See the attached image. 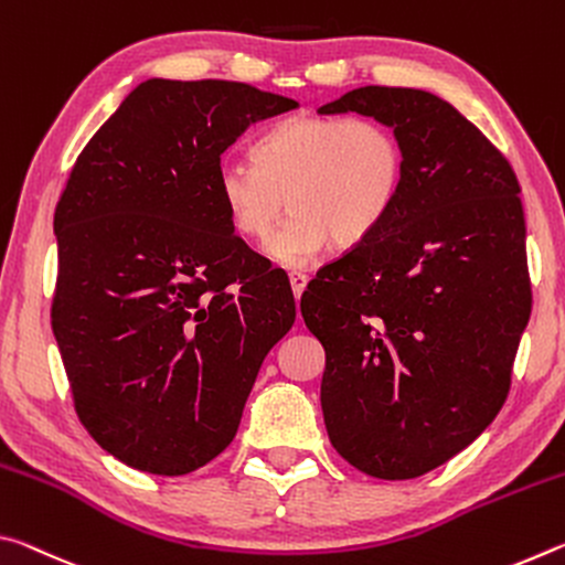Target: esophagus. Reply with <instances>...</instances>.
I'll list each match as a JSON object with an SVG mask.
<instances>
[{
	"label": "esophagus",
	"mask_w": 565,
	"mask_h": 565,
	"mask_svg": "<svg viewBox=\"0 0 565 565\" xmlns=\"http://www.w3.org/2000/svg\"><path fill=\"white\" fill-rule=\"evenodd\" d=\"M289 281H291V291H294V299L299 301L301 294L306 289V284H309V276L301 274V271H291L289 274Z\"/></svg>",
	"instance_id": "esophagus-1"
}]
</instances>
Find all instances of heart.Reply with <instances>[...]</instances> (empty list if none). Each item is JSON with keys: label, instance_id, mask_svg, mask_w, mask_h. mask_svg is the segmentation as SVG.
Listing matches in <instances>:
<instances>
[{"label": "heart", "instance_id": "obj_1", "mask_svg": "<svg viewBox=\"0 0 565 565\" xmlns=\"http://www.w3.org/2000/svg\"><path fill=\"white\" fill-rule=\"evenodd\" d=\"M252 159L226 154L214 171L228 226L264 238L286 202L294 209L266 252L284 266H306L323 248L359 246L394 212L406 181L396 131L374 117L299 111L256 141Z\"/></svg>", "mask_w": 565, "mask_h": 565}]
</instances>
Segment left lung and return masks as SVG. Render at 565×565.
Returning a JSON list of instances; mask_svg holds the SVG:
<instances>
[{
	"mask_svg": "<svg viewBox=\"0 0 565 565\" xmlns=\"http://www.w3.org/2000/svg\"><path fill=\"white\" fill-rule=\"evenodd\" d=\"M347 111L396 131L406 181L384 226L317 274L301 313L327 351L333 448L363 473L406 481L476 441L509 396L531 317L521 186L431 92L361 87L319 109Z\"/></svg>",
	"mask_w": 565,
	"mask_h": 565,
	"instance_id": "left-lung-1",
	"label": "left lung"
}]
</instances>
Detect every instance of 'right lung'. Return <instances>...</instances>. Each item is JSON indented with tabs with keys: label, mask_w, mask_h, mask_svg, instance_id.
<instances>
[{
	"label": "right lung",
	"mask_w": 565,
	"mask_h": 565,
	"mask_svg": "<svg viewBox=\"0 0 565 565\" xmlns=\"http://www.w3.org/2000/svg\"><path fill=\"white\" fill-rule=\"evenodd\" d=\"M299 107L252 84L147 79L76 157L54 212L52 329L104 451L184 476L234 441L262 361L296 319L289 279L228 226L214 171Z\"/></svg>",
	"instance_id": "right-lung-1"
}]
</instances>
